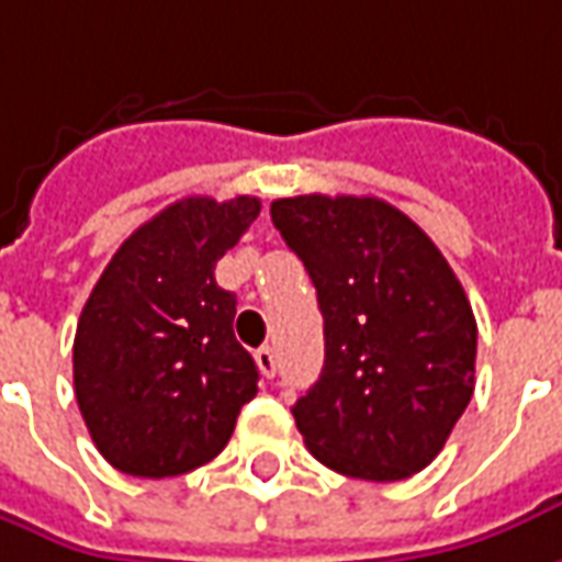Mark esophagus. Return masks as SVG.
Segmentation results:
<instances>
[{"label": "esophagus", "mask_w": 562, "mask_h": 562, "mask_svg": "<svg viewBox=\"0 0 562 562\" xmlns=\"http://www.w3.org/2000/svg\"><path fill=\"white\" fill-rule=\"evenodd\" d=\"M255 360H258V369H261L267 378L277 375V350H273V347H261V350L255 353Z\"/></svg>", "instance_id": "34e87169"}]
</instances>
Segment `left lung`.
I'll return each instance as SVG.
<instances>
[{"label":"left lung","mask_w":562,"mask_h":562,"mask_svg":"<svg viewBox=\"0 0 562 562\" xmlns=\"http://www.w3.org/2000/svg\"><path fill=\"white\" fill-rule=\"evenodd\" d=\"M326 331L319 381L292 406L316 461L393 483L425 471L473 396L476 319L449 261L375 196L270 202Z\"/></svg>","instance_id":"left-lung-1"}]
</instances>
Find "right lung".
Segmentation results:
<instances>
[{
  "label": "right lung",
  "mask_w": 562,
  "mask_h": 562,
  "mask_svg": "<svg viewBox=\"0 0 562 562\" xmlns=\"http://www.w3.org/2000/svg\"><path fill=\"white\" fill-rule=\"evenodd\" d=\"M261 200L187 196L140 224L104 267L72 341V387L98 452L162 480L227 446L258 393V366L233 335L236 295L215 265Z\"/></svg>",
  "instance_id": "right-lung-1"
}]
</instances>
